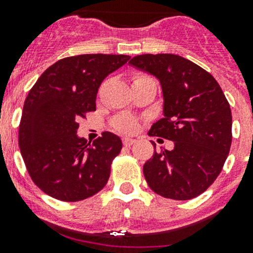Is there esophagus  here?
Returning <instances> with one entry per match:
<instances>
[{
  "label": "esophagus",
  "mask_w": 253,
  "mask_h": 253,
  "mask_svg": "<svg viewBox=\"0 0 253 253\" xmlns=\"http://www.w3.org/2000/svg\"><path fill=\"white\" fill-rule=\"evenodd\" d=\"M134 143H135V139H133V138H128V137L123 138V144H124L125 147H130L131 144H134Z\"/></svg>",
  "instance_id": "34e87169"
}]
</instances>
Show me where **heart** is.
Returning a JSON list of instances; mask_svg holds the SVG:
<instances>
[{
	"label": "heart",
	"mask_w": 253,
	"mask_h": 253,
	"mask_svg": "<svg viewBox=\"0 0 253 253\" xmlns=\"http://www.w3.org/2000/svg\"><path fill=\"white\" fill-rule=\"evenodd\" d=\"M142 77H147V76H138L135 77V80ZM111 125L115 130L120 131V133H134L138 128V120L134 116L123 114V115L115 116L111 122Z\"/></svg>",
	"instance_id": "1"
}]
</instances>
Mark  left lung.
<instances>
[{"label":"left lung","instance_id":"1","mask_svg":"<svg viewBox=\"0 0 253 253\" xmlns=\"http://www.w3.org/2000/svg\"><path fill=\"white\" fill-rule=\"evenodd\" d=\"M129 63L156 76L162 86L165 116L148 135L175 144L172 151L154 147L143 166L147 184L163 198H196L216 180L231 149L229 102L213 76L180 55L142 54Z\"/></svg>","mask_w":253,"mask_h":253}]
</instances>
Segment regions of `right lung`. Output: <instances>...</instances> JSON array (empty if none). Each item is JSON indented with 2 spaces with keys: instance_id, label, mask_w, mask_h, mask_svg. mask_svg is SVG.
I'll list each match as a JSON object with an SVG mask.
<instances>
[{
  "instance_id": "obj_1",
  "label": "right lung",
  "mask_w": 253,
  "mask_h": 253,
  "mask_svg": "<svg viewBox=\"0 0 253 253\" xmlns=\"http://www.w3.org/2000/svg\"><path fill=\"white\" fill-rule=\"evenodd\" d=\"M129 58L101 53L63 58L45 69L29 91L19 147L31 180L46 195L81 202L106 185L122 140L104 131L90 146L77 137L78 122L96 110L101 82Z\"/></svg>"
}]
</instances>
